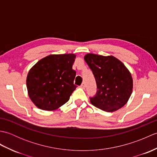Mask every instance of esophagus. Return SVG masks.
Returning <instances> with one entry per match:
<instances>
[{"instance_id":"esophagus-1","label":"esophagus","mask_w":157,"mask_h":157,"mask_svg":"<svg viewBox=\"0 0 157 157\" xmlns=\"http://www.w3.org/2000/svg\"><path fill=\"white\" fill-rule=\"evenodd\" d=\"M80 87H81L82 88H83V89H84V88H86V84H85V83H82Z\"/></svg>"}]
</instances>
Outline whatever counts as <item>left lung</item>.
Here are the masks:
<instances>
[{
  "label": "left lung",
  "instance_id": "left-lung-1",
  "mask_svg": "<svg viewBox=\"0 0 157 157\" xmlns=\"http://www.w3.org/2000/svg\"><path fill=\"white\" fill-rule=\"evenodd\" d=\"M84 60L94 74L98 88L94 97L90 98L92 105L106 112L123 107L133 89L132 77L128 68L111 55L89 53Z\"/></svg>",
  "mask_w": 157,
  "mask_h": 157
}]
</instances>
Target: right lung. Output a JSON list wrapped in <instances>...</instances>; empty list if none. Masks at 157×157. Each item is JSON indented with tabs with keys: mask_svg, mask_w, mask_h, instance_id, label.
<instances>
[{
	"mask_svg": "<svg viewBox=\"0 0 157 157\" xmlns=\"http://www.w3.org/2000/svg\"><path fill=\"white\" fill-rule=\"evenodd\" d=\"M74 54L51 55L38 61L28 72L26 85L29 98L38 108L53 111L67 102L77 86L72 69Z\"/></svg>",
	"mask_w": 157,
	"mask_h": 157,
	"instance_id": "add662e5",
	"label": "right lung"
}]
</instances>
